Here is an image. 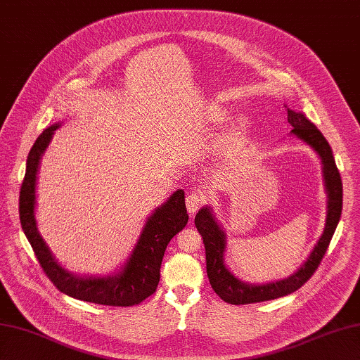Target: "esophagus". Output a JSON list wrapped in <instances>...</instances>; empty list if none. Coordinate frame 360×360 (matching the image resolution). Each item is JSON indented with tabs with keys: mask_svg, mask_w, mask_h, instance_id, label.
<instances>
[{
	"mask_svg": "<svg viewBox=\"0 0 360 360\" xmlns=\"http://www.w3.org/2000/svg\"><path fill=\"white\" fill-rule=\"evenodd\" d=\"M187 208H188V213L190 214H195L200 207L204 205L205 202V195L202 193V191H193V193H188L187 195Z\"/></svg>",
	"mask_w": 360,
	"mask_h": 360,
	"instance_id": "34e87169",
	"label": "esophagus"
}]
</instances>
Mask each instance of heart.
<instances>
[{
    "instance_id": "obj_1",
    "label": "heart",
    "mask_w": 360,
    "mask_h": 360,
    "mask_svg": "<svg viewBox=\"0 0 360 360\" xmlns=\"http://www.w3.org/2000/svg\"><path fill=\"white\" fill-rule=\"evenodd\" d=\"M227 116H229V112L225 110L224 107H213L212 118H213L216 122H221V121H224V120H227Z\"/></svg>"
}]
</instances>
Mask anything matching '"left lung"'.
Returning a JSON list of instances; mask_svg holds the SVG:
<instances>
[{"instance_id": "obj_1", "label": "left lung", "mask_w": 360, "mask_h": 360, "mask_svg": "<svg viewBox=\"0 0 360 360\" xmlns=\"http://www.w3.org/2000/svg\"><path fill=\"white\" fill-rule=\"evenodd\" d=\"M288 122L293 129L297 138L310 144L317 153H319L323 164V176L325 186L328 191V214L327 224H325L323 235L317 242L314 250L307 262L290 278L266 283V285H250V283L240 282L236 279L224 265V248H225V236L219 225L216 224L210 208L204 207L198 212L195 218V225L200 233L205 247V262H207V276L212 283V288L222 300L233 305H245L264 302L276 297L287 296L293 291L299 290L304 283L311 278L314 271L319 266L322 257L327 253V248L334 235V230L338 227L342 213V179L340 173L334 162V156L331 147L323 138L322 133L317 130L313 122L308 121L304 113H297L291 108H287Z\"/></svg>"}]
</instances>
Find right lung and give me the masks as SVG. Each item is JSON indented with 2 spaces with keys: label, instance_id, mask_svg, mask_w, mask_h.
Wrapping results in <instances>:
<instances>
[{
  "label": "right lung",
  "instance_id": "right-lung-1",
  "mask_svg": "<svg viewBox=\"0 0 360 360\" xmlns=\"http://www.w3.org/2000/svg\"><path fill=\"white\" fill-rule=\"evenodd\" d=\"M58 127L60 124L46 129L29 152L26 174L20 190V221L22 230L35 252L41 269L64 295L98 305H138L156 291L165 248L170 239L188 222L184 191H174L172 198L150 216L129 262L120 274L108 278H77L65 271L50 255L46 242L39 236L33 216L39 160Z\"/></svg>",
  "mask_w": 360,
  "mask_h": 360
}]
</instances>
